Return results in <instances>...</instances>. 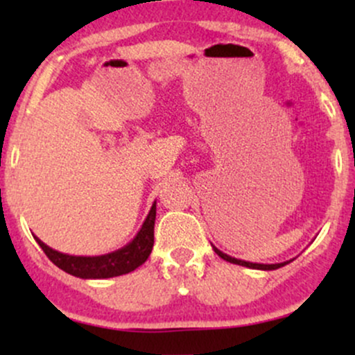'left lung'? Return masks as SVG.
Here are the masks:
<instances>
[{"mask_svg":"<svg viewBox=\"0 0 355 355\" xmlns=\"http://www.w3.org/2000/svg\"><path fill=\"white\" fill-rule=\"evenodd\" d=\"M214 247L215 254L218 257H222L223 260H227V262L230 263H237V266H242V267H248V268H257V270H275V268H280L284 266H287V263H291V260H287V262H280V263H254V262H245V260H240V259H235V257H230L227 254H223L222 250H218L217 247Z\"/></svg>","mask_w":355,"mask_h":355,"instance_id":"8db88e82","label":"left lung"}]
</instances>
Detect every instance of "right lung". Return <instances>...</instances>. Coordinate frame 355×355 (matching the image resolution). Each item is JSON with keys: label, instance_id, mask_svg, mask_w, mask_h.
<instances>
[{"label": "right lung", "instance_id": "add662e5", "mask_svg": "<svg viewBox=\"0 0 355 355\" xmlns=\"http://www.w3.org/2000/svg\"><path fill=\"white\" fill-rule=\"evenodd\" d=\"M155 217H157V202H153L152 209H150L144 225L138 230L135 239L126 243L125 247L105 255L83 257L61 254V252L53 250L51 247L43 243L38 237H35V235L33 237L38 242V245L43 248L48 259L67 274L80 277V279H110V277H118L133 272L141 263H145V260L152 254L153 248Z\"/></svg>", "mask_w": 355, "mask_h": 355}]
</instances>
